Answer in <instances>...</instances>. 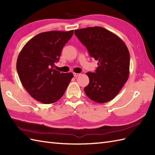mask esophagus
Instances as JSON below:
<instances>
[{
	"mask_svg": "<svg viewBox=\"0 0 155 155\" xmlns=\"http://www.w3.org/2000/svg\"><path fill=\"white\" fill-rule=\"evenodd\" d=\"M74 77H78V76L80 75V74L79 73H76V72H74Z\"/></svg>",
	"mask_w": 155,
	"mask_h": 155,
	"instance_id": "esophagus-1",
	"label": "esophagus"
}]
</instances>
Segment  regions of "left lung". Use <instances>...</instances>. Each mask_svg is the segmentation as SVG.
<instances>
[{
  "instance_id": "left-lung-1",
  "label": "left lung",
  "mask_w": 155,
  "mask_h": 155,
  "mask_svg": "<svg viewBox=\"0 0 155 155\" xmlns=\"http://www.w3.org/2000/svg\"><path fill=\"white\" fill-rule=\"evenodd\" d=\"M74 34L87 47L91 57L98 61L95 72H88L89 84L84 91L98 103L117 96L129 76L130 54L123 41L101 27L77 29Z\"/></svg>"
}]
</instances>
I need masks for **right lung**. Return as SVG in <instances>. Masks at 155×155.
I'll return each mask as SVG.
<instances>
[{"mask_svg": "<svg viewBox=\"0 0 155 155\" xmlns=\"http://www.w3.org/2000/svg\"><path fill=\"white\" fill-rule=\"evenodd\" d=\"M74 31H52L36 35L20 52L16 70L22 86L35 100L44 104L58 101L64 94L72 72L54 69L62 49Z\"/></svg>", "mask_w": 155, "mask_h": 155, "instance_id": "right-lung-1", "label": "right lung"}]
</instances>
